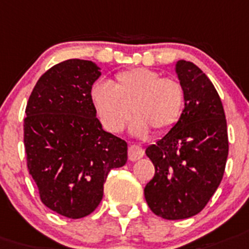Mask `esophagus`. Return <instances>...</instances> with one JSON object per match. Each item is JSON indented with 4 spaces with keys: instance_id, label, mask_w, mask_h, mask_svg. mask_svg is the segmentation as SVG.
<instances>
[{
    "instance_id": "esophagus-1",
    "label": "esophagus",
    "mask_w": 249,
    "mask_h": 249,
    "mask_svg": "<svg viewBox=\"0 0 249 249\" xmlns=\"http://www.w3.org/2000/svg\"><path fill=\"white\" fill-rule=\"evenodd\" d=\"M144 156V150L143 148L139 147V145H130L128 149V157L130 160H141L142 157Z\"/></svg>"
}]
</instances>
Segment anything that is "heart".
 I'll return each mask as SVG.
<instances>
[{
  "label": "heart",
  "instance_id": "heart-1",
  "mask_svg": "<svg viewBox=\"0 0 249 249\" xmlns=\"http://www.w3.org/2000/svg\"><path fill=\"white\" fill-rule=\"evenodd\" d=\"M91 97L104 126L112 133L124 130L134 112L131 131L137 137H145L152 128L160 133L171 129L185 105V91L177 79L147 68L123 71L114 85L96 83Z\"/></svg>",
  "mask_w": 249,
  "mask_h": 249
}]
</instances>
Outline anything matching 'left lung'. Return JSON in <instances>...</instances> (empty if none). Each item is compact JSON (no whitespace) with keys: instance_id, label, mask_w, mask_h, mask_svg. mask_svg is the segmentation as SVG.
I'll list each match as a JSON object with an SVG mask.
<instances>
[{"instance_id":"obj_1","label":"left lung","mask_w":249,"mask_h":249,"mask_svg":"<svg viewBox=\"0 0 249 249\" xmlns=\"http://www.w3.org/2000/svg\"><path fill=\"white\" fill-rule=\"evenodd\" d=\"M176 73L185 91L178 121L145 149L154 177L144 189L150 210L167 220L191 218L212 199L224 175L228 130L224 108L205 73L178 60Z\"/></svg>"}]
</instances>
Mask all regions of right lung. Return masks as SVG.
I'll use <instances>...</instances> for the list:
<instances>
[{
  "instance_id": "right-lung-1",
  "label": "right lung",
  "mask_w": 249,
  "mask_h": 249,
  "mask_svg": "<svg viewBox=\"0 0 249 249\" xmlns=\"http://www.w3.org/2000/svg\"><path fill=\"white\" fill-rule=\"evenodd\" d=\"M101 76L91 60L53 66L35 85L24 119L28 170L44 205L79 219L102 200L112 168L126 163L128 144L102 129L91 89Z\"/></svg>"
}]
</instances>
